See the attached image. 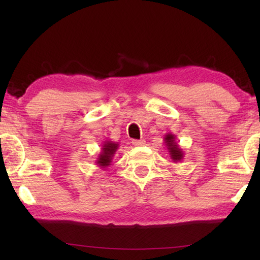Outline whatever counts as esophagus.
<instances>
[{
    "instance_id": "34e87169",
    "label": "esophagus",
    "mask_w": 260,
    "mask_h": 260,
    "mask_svg": "<svg viewBox=\"0 0 260 260\" xmlns=\"http://www.w3.org/2000/svg\"><path fill=\"white\" fill-rule=\"evenodd\" d=\"M132 143H133V146H135V147H140V146H143V144H146V141L144 140H133L132 141Z\"/></svg>"
}]
</instances>
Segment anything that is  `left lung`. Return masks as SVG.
Here are the masks:
<instances>
[{"label": "left lung", "mask_w": 260, "mask_h": 260, "mask_svg": "<svg viewBox=\"0 0 260 260\" xmlns=\"http://www.w3.org/2000/svg\"><path fill=\"white\" fill-rule=\"evenodd\" d=\"M164 143L167 148V151H169V155L171 157V159L174 162L181 161L183 159V155L184 152L181 148L179 147V144L177 142V138L175 135L172 133H167L164 136Z\"/></svg>", "instance_id": "1"}]
</instances>
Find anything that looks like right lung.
<instances>
[{"label":"right lung","mask_w":260,"mask_h":260,"mask_svg":"<svg viewBox=\"0 0 260 260\" xmlns=\"http://www.w3.org/2000/svg\"><path fill=\"white\" fill-rule=\"evenodd\" d=\"M118 148H119V143L118 142H113V141H110V140L104 141L102 144V149H101V152L99 153V156L95 160L96 165L103 170H105L108 166L111 165L112 158Z\"/></svg>","instance_id":"1"}]
</instances>
